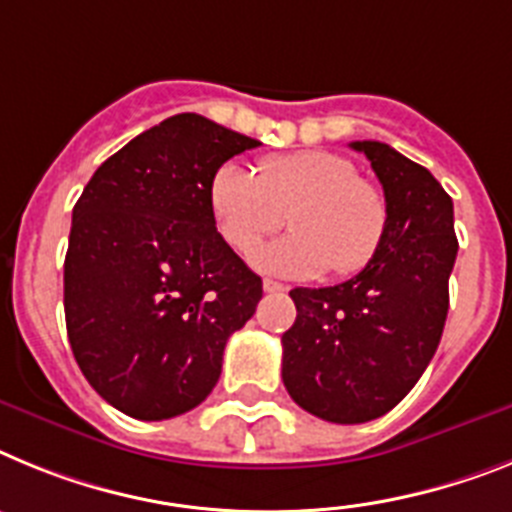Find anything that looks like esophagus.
<instances>
[{
  "instance_id": "34e87169",
  "label": "esophagus",
  "mask_w": 512,
  "mask_h": 512,
  "mask_svg": "<svg viewBox=\"0 0 512 512\" xmlns=\"http://www.w3.org/2000/svg\"><path fill=\"white\" fill-rule=\"evenodd\" d=\"M262 288H265V293H281L286 291V286L278 281H262Z\"/></svg>"
}]
</instances>
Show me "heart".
Instances as JSON below:
<instances>
[{"mask_svg":"<svg viewBox=\"0 0 512 512\" xmlns=\"http://www.w3.org/2000/svg\"><path fill=\"white\" fill-rule=\"evenodd\" d=\"M208 206L216 231L242 255L288 216L291 234L252 255L257 270L283 278H314L327 268L358 273L379 252L389 221L384 193L332 151L278 154L255 172L221 164L208 185Z\"/></svg>","mask_w":512,"mask_h":512,"instance_id":"b5f03b06","label":"heart"}]
</instances>
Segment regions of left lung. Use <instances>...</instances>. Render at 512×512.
Wrapping results in <instances>:
<instances>
[{"mask_svg":"<svg viewBox=\"0 0 512 512\" xmlns=\"http://www.w3.org/2000/svg\"><path fill=\"white\" fill-rule=\"evenodd\" d=\"M384 188L379 252L350 281L293 288L283 384L299 407L340 425L397 407L438 350L459 242L451 195L425 167L381 141H353Z\"/></svg>","mask_w":512,"mask_h":512,"instance_id":"obj_1","label":"left lung"}]
</instances>
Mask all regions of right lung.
<instances>
[{
  "mask_svg": "<svg viewBox=\"0 0 512 512\" xmlns=\"http://www.w3.org/2000/svg\"><path fill=\"white\" fill-rule=\"evenodd\" d=\"M260 141L172 115L97 167L71 213L64 314L84 379L115 410L170 420L221 376L231 332L262 299L260 275L213 224L208 185Z\"/></svg>",
  "mask_w": 512,
  "mask_h": 512,
  "instance_id": "right-lung-1",
  "label": "right lung"
}]
</instances>
